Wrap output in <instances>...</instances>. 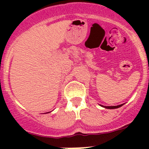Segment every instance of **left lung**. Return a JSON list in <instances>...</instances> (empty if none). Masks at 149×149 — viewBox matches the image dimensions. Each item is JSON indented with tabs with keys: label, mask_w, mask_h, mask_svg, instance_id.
I'll return each instance as SVG.
<instances>
[{
	"label": "left lung",
	"mask_w": 149,
	"mask_h": 149,
	"mask_svg": "<svg viewBox=\"0 0 149 149\" xmlns=\"http://www.w3.org/2000/svg\"><path fill=\"white\" fill-rule=\"evenodd\" d=\"M123 104H120V105H118V106H109V107H106V106H102L105 108H107V109H116V108H119L120 107H122Z\"/></svg>",
	"instance_id": "8db88e82"
}]
</instances>
